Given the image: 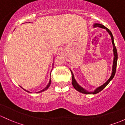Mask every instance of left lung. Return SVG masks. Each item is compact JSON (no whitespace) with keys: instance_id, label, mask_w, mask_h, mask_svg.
<instances>
[{"instance_id":"obj_1","label":"left lung","mask_w":125,"mask_h":125,"mask_svg":"<svg viewBox=\"0 0 125 125\" xmlns=\"http://www.w3.org/2000/svg\"><path fill=\"white\" fill-rule=\"evenodd\" d=\"M93 27L94 28H96V27H99V28H102V29H106V31L108 32V34H110V35L111 36V42H112V44H113V53H114V59H113V67H112V73H111V75L110 78L108 79V81L104 83L102 85L99 86L97 88H96V89L94 90L93 91H89L88 90H87L86 89L83 88V87H81L79 83L77 82L76 81L75 78H74V74H73V72L71 70L72 72V85H73V87L77 91H78L79 92L81 93H83V94H95L96 93H99L100 91H101L110 83V82L112 79H113L114 78V75H115V71H116V67H117V58H118V56H117V49L116 47L115 46V44H114V37H113V34H112L111 32L109 30L108 28H106L105 26H104L103 24H100V23H94L93 24Z\"/></svg>"}]
</instances>
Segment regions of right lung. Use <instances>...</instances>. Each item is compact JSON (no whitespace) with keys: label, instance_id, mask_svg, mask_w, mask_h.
<instances>
[{"label":"right lung","instance_id":"right-lung-1","mask_svg":"<svg viewBox=\"0 0 125 125\" xmlns=\"http://www.w3.org/2000/svg\"><path fill=\"white\" fill-rule=\"evenodd\" d=\"M53 61H54V60H53ZM51 78H50V80H49V83H47V85H46V87H45L44 88H43V90H41V91H38V92H37V93H41V92H42V91H45V90H46L47 89V88H49V86H50V85H51ZM20 87H21V88H22V87H21V86H20ZM24 90H25L26 91H27V92H29V93H31V92H30V91H28V90H25V89H24L23 88H22Z\"/></svg>","mask_w":125,"mask_h":125}]
</instances>
